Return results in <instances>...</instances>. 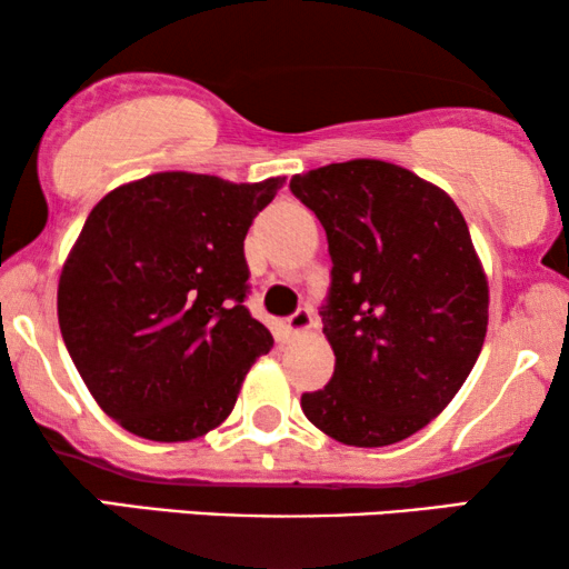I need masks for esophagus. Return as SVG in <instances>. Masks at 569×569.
Returning a JSON list of instances; mask_svg holds the SVG:
<instances>
[{"instance_id":"34e87169","label":"esophagus","mask_w":569,"mask_h":569,"mask_svg":"<svg viewBox=\"0 0 569 569\" xmlns=\"http://www.w3.org/2000/svg\"><path fill=\"white\" fill-rule=\"evenodd\" d=\"M310 326H313V313H310V308H298L290 318H287V329L292 333L308 331Z\"/></svg>"}]
</instances>
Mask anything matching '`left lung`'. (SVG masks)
I'll return each mask as SVG.
<instances>
[{"label": "left lung", "mask_w": 569, "mask_h": 569, "mask_svg": "<svg viewBox=\"0 0 569 569\" xmlns=\"http://www.w3.org/2000/svg\"><path fill=\"white\" fill-rule=\"evenodd\" d=\"M323 224L321 313L333 376L300 407L357 448L393 446L440 415L485 345L489 290L453 199L407 168L349 160L292 176Z\"/></svg>", "instance_id": "1"}]
</instances>
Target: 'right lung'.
Wrapping results in <instances>:
<instances>
[{
	"instance_id": "add662e5",
	"label": "right lung",
	"mask_w": 569,
	"mask_h": 569,
	"mask_svg": "<svg viewBox=\"0 0 569 569\" xmlns=\"http://www.w3.org/2000/svg\"><path fill=\"white\" fill-rule=\"evenodd\" d=\"M284 178L154 173L92 207L59 279V329L123 430L193 440L224 422L274 339L246 308L243 240Z\"/></svg>"
}]
</instances>
